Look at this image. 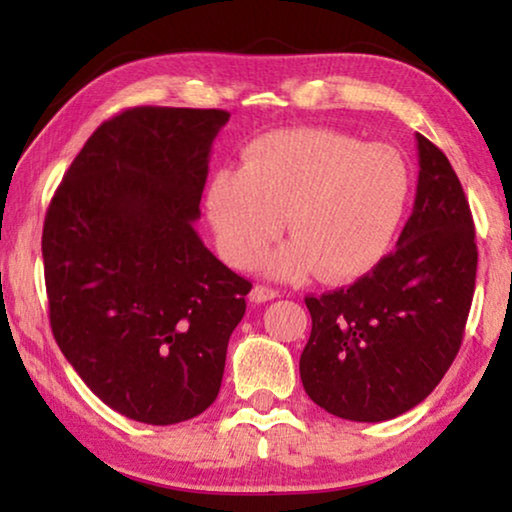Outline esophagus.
<instances>
[{"label": "esophagus", "instance_id": "34e87169", "mask_svg": "<svg viewBox=\"0 0 512 512\" xmlns=\"http://www.w3.org/2000/svg\"><path fill=\"white\" fill-rule=\"evenodd\" d=\"M277 296H279V291L270 289V286L256 284L254 289H251V293H249V300H251V303H268V300H275Z\"/></svg>", "mask_w": 512, "mask_h": 512}]
</instances>
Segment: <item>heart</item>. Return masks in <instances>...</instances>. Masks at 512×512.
I'll use <instances>...</instances> for the list:
<instances>
[{"instance_id": "b5f03b06", "label": "heart", "mask_w": 512, "mask_h": 512, "mask_svg": "<svg viewBox=\"0 0 512 512\" xmlns=\"http://www.w3.org/2000/svg\"><path fill=\"white\" fill-rule=\"evenodd\" d=\"M410 167L389 144H363L328 128L275 130L242 153L240 170L216 172L207 214L223 258L249 268L289 230L291 242L265 258L268 272L328 284L373 272L394 244L410 198Z\"/></svg>"}]
</instances>
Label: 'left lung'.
Instances as JSON below:
<instances>
[{
    "label": "left lung",
    "instance_id": "8db88e82",
    "mask_svg": "<svg viewBox=\"0 0 512 512\" xmlns=\"http://www.w3.org/2000/svg\"><path fill=\"white\" fill-rule=\"evenodd\" d=\"M415 207L396 251L347 289L307 296L300 380L319 408L384 422L422 403L464 338L478 270L471 207L445 153L417 135Z\"/></svg>",
    "mask_w": 512,
    "mask_h": 512
}]
</instances>
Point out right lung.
Returning a JSON list of instances; mask_svg holds the SVG:
<instances>
[{
    "label": "right lung",
    "mask_w": 512,
    "mask_h": 512,
    "mask_svg": "<svg viewBox=\"0 0 512 512\" xmlns=\"http://www.w3.org/2000/svg\"><path fill=\"white\" fill-rule=\"evenodd\" d=\"M221 109L135 107L104 121L46 212L41 254L55 342L88 389L167 426L216 401L247 279L193 223Z\"/></svg>",
    "instance_id": "right-lung-1"
}]
</instances>
